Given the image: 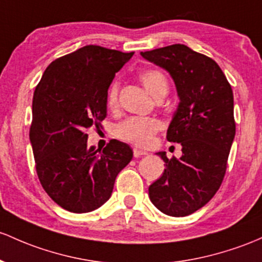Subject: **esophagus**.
<instances>
[{"instance_id":"1","label":"esophagus","mask_w":262,"mask_h":262,"mask_svg":"<svg viewBox=\"0 0 262 262\" xmlns=\"http://www.w3.org/2000/svg\"><path fill=\"white\" fill-rule=\"evenodd\" d=\"M133 154H134V157H136V158H139V157H143V155H146V151L140 150V149H138V148H134L133 149Z\"/></svg>"}]
</instances>
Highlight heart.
I'll return each mask as SVG.
<instances>
[{
    "instance_id": "b5f03b06",
    "label": "heart",
    "mask_w": 262,
    "mask_h": 262,
    "mask_svg": "<svg viewBox=\"0 0 262 262\" xmlns=\"http://www.w3.org/2000/svg\"><path fill=\"white\" fill-rule=\"evenodd\" d=\"M138 77L154 98L165 96L168 92V78L158 68H145L139 72ZM118 93H119V83L114 80L109 85L107 92L108 108L116 109L118 107ZM160 129H162V122L157 118L132 117L119 123L114 129V134L120 140H124L133 145L148 146Z\"/></svg>"
}]
</instances>
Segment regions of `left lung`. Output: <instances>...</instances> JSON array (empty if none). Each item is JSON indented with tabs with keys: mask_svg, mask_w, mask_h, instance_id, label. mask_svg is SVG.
Returning a JSON list of instances; mask_svg holds the SVG:
<instances>
[{
	"mask_svg": "<svg viewBox=\"0 0 262 262\" xmlns=\"http://www.w3.org/2000/svg\"><path fill=\"white\" fill-rule=\"evenodd\" d=\"M140 54L169 72L180 100L166 139L180 143L183 155L157 153L165 169L149 186V198L164 214L186 216L208 204L223 183L235 138L234 94L219 64L188 46Z\"/></svg>",
	"mask_w": 262,
	"mask_h": 262,
	"instance_id": "8db88e82",
	"label": "left lung"
}]
</instances>
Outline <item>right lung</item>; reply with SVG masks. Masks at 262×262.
Returning <instances> with one entry per match:
<instances>
[{
  "label": "right lung",
  "mask_w": 262,
  "mask_h": 262,
  "mask_svg": "<svg viewBox=\"0 0 262 262\" xmlns=\"http://www.w3.org/2000/svg\"><path fill=\"white\" fill-rule=\"evenodd\" d=\"M133 54L85 46L52 62L37 84L30 128L37 175L66 210L80 214L102 206L133 158L130 146L116 139L102 151L89 148L85 133L107 117L109 85Z\"/></svg>",
  "instance_id": "1"
}]
</instances>
